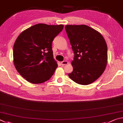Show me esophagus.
<instances>
[{
  "label": "esophagus",
  "instance_id": "obj_1",
  "mask_svg": "<svg viewBox=\"0 0 123 123\" xmlns=\"http://www.w3.org/2000/svg\"><path fill=\"white\" fill-rule=\"evenodd\" d=\"M61 64H62V65H63V66L65 65H67V64H68V61H66V60H65V61L62 62H61Z\"/></svg>",
  "mask_w": 123,
  "mask_h": 123
}]
</instances>
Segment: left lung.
<instances>
[{
  "mask_svg": "<svg viewBox=\"0 0 123 123\" xmlns=\"http://www.w3.org/2000/svg\"><path fill=\"white\" fill-rule=\"evenodd\" d=\"M65 30L74 54L73 71L68 77L80 85L97 80L105 70L107 47L99 32L85 25H68Z\"/></svg>",
  "mask_w": 123,
  "mask_h": 123,
  "instance_id": "obj_1",
  "label": "left lung"
}]
</instances>
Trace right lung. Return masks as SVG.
<instances>
[{
  "mask_svg": "<svg viewBox=\"0 0 123 123\" xmlns=\"http://www.w3.org/2000/svg\"><path fill=\"white\" fill-rule=\"evenodd\" d=\"M63 25L38 24L19 34L13 46V63L17 71L29 82L44 83L56 68L52 43L63 29Z\"/></svg>",
  "mask_w": 123,
  "mask_h": 123,
  "instance_id": "right-lung-1",
  "label": "right lung"
}]
</instances>
